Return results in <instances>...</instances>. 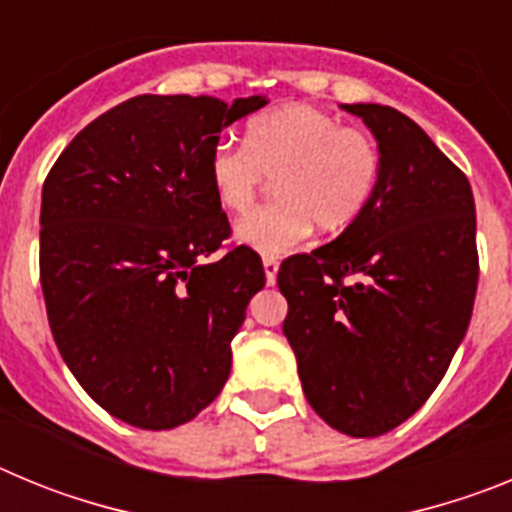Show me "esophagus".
Instances as JSON below:
<instances>
[{
	"instance_id": "1",
	"label": "esophagus",
	"mask_w": 512,
	"mask_h": 512,
	"mask_svg": "<svg viewBox=\"0 0 512 512\" xmlns=\"http://www.w3.org/2000/svg\"><path fill=\"white\" fill-rule=\"evenodd\" d=\"M264 271H266V284L277 282V271H279V261L274 256H264Z\"/></svg>"
}]
</instances>
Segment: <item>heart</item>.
<instances>
[{
  "mask_svg": "<svg viewBox=\"0 0 512 512\" xmlns=\"http://www.w3.org/2000/svg\"><path fill=\"white\" fill-rule=\"evenodd\" d=\"M382 174L377 140L312 104H287L248 120L243 146L217 143L207 182L217 207L243 215L274 179L277 202L243 217L235 238L261 253L300 246L312 230L341 233L372 202Z\"/></svg>",
  "mask_w": 512,
  "mask_h": 512,
  "instance_id": "heart-1",
  "label": "heart"
}]
</instances>
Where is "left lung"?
Returning a JSON list of instances; mask_svg holds the SVG:
<instances>
[{
    "label": "left lung",
    "mask_w": 512,
    "mask_h": 512,
    "mask_svg": "<svg viewBox=\"0 0 512 512\" xmlns=\"http://www.w3.org/2000/svg\"><path fill=\"white\" fill-rule=\"evenodd\" d=\"M372 130L382 174L336 241L282 261L284 336L312 410L372 438L436 390L472 320L477 215L467 176L420 125L382 104H343Z\"/></svg>",
    "instance_id": "left-lung-1"
}]
</instances>
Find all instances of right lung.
<instances>
[{
  "label": "right lung",
  "instance_id": "right-lung-1",
  "mask_svg": "<svg viewBox=\"0 0 512 512\" xmlns=\"http://www.w3.org/2000/svg\"><path fill=\"white\" fill-rule=\"evenodd\" d=\"M264 104L140 94L89 122L45 176L53 341L87 395L135 428L189 423L230 374V341L266 274L253 248L225 246L233 230L207 161L220 130Z\"/></svg>",
  "mask_w": 512,
  "mask_h": 512
}]
</instances>
